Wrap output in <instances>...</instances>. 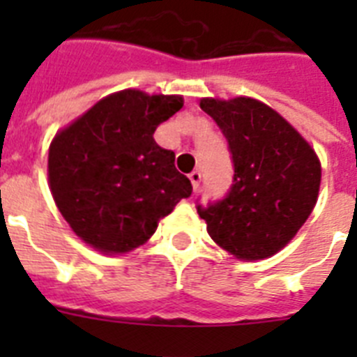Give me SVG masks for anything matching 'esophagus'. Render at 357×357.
<instances>
[{"mask_svg":"<svg viewBox=\"0 0 357 357\" xmlns=\"http://www.w3.org/2000/svg\"><path fill=\"white\" fill-rule=\"evenodd\" d=\"M189 181H191V184H193V189L197 191L198 188H200V182H202V173L200 172H193L189 173Z\"/></svg>","mask_w":357,"mask_h":357,"instance_id":"esophagus-1","label":"esophagus"}]
</instances>
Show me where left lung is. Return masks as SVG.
Listing matches in <instances>:
<instances>
[{"instance_id": "obj_1", "label": "left lung", "mask_w": 357, "mask_h": 357, "mask_svg": "<svg viewBox=\"0 0 357 357\" xmlns=\"http://www.w3.org/2000/svg\"><path fill=\"white\" fill-rule=\"evenodd\" d=\"M200 107L225 135L234 181L223 200L197 206L207 232L243 261L284 248L314 209L321 166L307 141L259 100L202 98Z\"/></svg>"}]
</instances>
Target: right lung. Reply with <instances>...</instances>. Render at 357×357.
Returning <instances> with one entry per match:
<instances>
[{"mask_svg": "<svg viewBox=\"0 0 357 357\" xmlns=\"http://www.w3.org/2000/svg\"><path fill=\"white\" fill-rule=\"evenodd\" d=\"M182 96L125 89L109 94L50 144L53 200L73 232L102 254H127L146 243L193 185L175 153L153 139L182 109Z\"/></svg>", "mask_w": 357, "mask_h": 357, "instance_id": "obj_1", "label": "right lung"}]
</instances>
